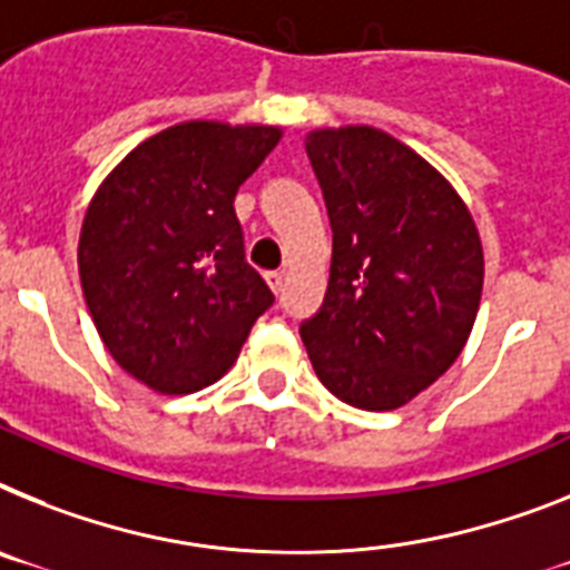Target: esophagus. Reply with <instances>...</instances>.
<instances>
[{"mask_svg": "<svg viewBox=\"0 0 570 570\" xmlns=\"http://www.w3.org/2000/svg\"><path fill=\"white\" fill-rule=\"evenodd\" d=\"M284 281H286V275L281 269L266 272V284L272 286V293H281V289H284Z\"/></svg>", "mask_w": 570, "mask_h": 570, "instance_id": "esophagus-1", "label": "esophagus"}]
</instances>
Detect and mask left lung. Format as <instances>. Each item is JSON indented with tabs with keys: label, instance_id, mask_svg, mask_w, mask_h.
<instances>
[{
	"label": "left lung",
	"instance_id": "left-lung-1",
	"mask_svg": "<svg viewBox=\"0 0 570 570\" xmlns=\"http://www.w3.org/2000/svg\"><path fill=\"white\" fill-rule=\"evenodd\" d=\"M307 156L333 228L324 304L301 338L330 394L391 411L461 356L484 252L466 205L417 153L374 127L315 130Z\"/></svg>",
	"mask_w": 570,
	"mask_h": 570
}]
</instances>
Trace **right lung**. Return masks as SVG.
Segmentation results:
<instances>
[{"label":"right lung","mask_w":570,"mask_h":570,"mask_svg":"<svg viewBox=\"0 0 570 570\" xmlns=\"http://www.w3.org/2000/svg\"><path fill=\"white\" fill-rule=\"evenodd\" d=\"M275 127L176 124L95 194L80 232L86 307L112 358L159 394H190L234 365L275 304L246 263L234 196L275 150Z\"/></svg>","instance_id":"1"}]
</instances>
